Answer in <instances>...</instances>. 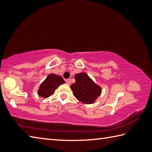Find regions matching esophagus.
Listing matches in <instances>:
<instances>
[{
    "label": "esophagus",
    "instance_id": "esophagus-1",
    "mask_svg": "<svg viewBox=\"0 0 152 152\" xmlns=\"http://www.w3.org/2000/svg\"><path fill=\"white\" fill-rule=\"evenodd\" d=\"M66 84L68 85H70L71 84V79H66Z\"/></svg>",
    "mask_w": 152,
    "mask_h": 152
}]
</instances>
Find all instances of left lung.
Masks as SVG:
<instances>
[{
    "mask_svg": "<svg viewBox=\"0 0 152 152\" xmlns=\"http://www.w3.org/2000/svg\"><path fill=\"white\" fill-rule=\"evenodd\" d=\"M76 82L70 86L73 94L81 102L90 104L95 102L101 94L102 88L85 72L76 74Z\"/></svg>",
    "mask_w": 152,
    "mask_h": 152,
    "instance_id": "left-lung-1",
    "label": "left lung"
}]
</instances>
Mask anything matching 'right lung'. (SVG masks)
<instances>
[{
  "mask_svg": "<svg viewBox=\"0 0 152 152\" xmlns=\"http://www.w3.org/2000/svg\"><path fill=\"white\" fill-rule=\"evenodd\" d=\"M64 83L65 82L62 76L54 74H50L41 83L38 90V94L43 98H48L53 95L55 90Z\"/></svg>",
  "mask_w": 152,
  "mask_h": 152,
  "instance_id": "add662e5",
  "label": "right lung"
}]
</instances>
